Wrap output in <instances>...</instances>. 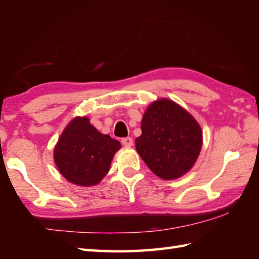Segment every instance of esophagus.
I'll return each instance as SVG.
<instances>
[{
    "label": "esophagus",
    "mask_w": 259,
    "mask_h": 259,
    "mask_svg": "<svg viewBox=\"0 0 259 259\" xmlns=\"http://www.w3.org/2000/svg\"><path fill=\"white\" fill-rule=\"evenodd\" d=\"M122 144L125 147H131L133 145V139L132 137H124V139H122Z\"/></svg>",
    "instance_id": "34e87169"
}]
</instances>
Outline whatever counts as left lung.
Masks as SVG:
<instances>
[{
	"label": "left lung",
	"mask_w": 259,
	"mask_h": 259,
	"mask_svg": "<svg viewBox=\"0 0 259 259\" xmlns=\"http://www.w3.org/2000/svg\"><path fill=\"white\" fill-rule=\"evenodd\" d=\"M202 130L191 114L169 100L148 106L136 151L153 173L175 180L192 168L202 148Z\"/></svg>",
	"instance_id": "1"
}]
</instances>
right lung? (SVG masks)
Returning <instances> with one entry per match:
<instances>
[{
  "label": "right lung",
  "mask_w": 259,
  "mask_h": 259,
  "mask_svg": "<svg viewBox=\"0 0 259 259\" xmlns=\"http://www.w3.org/2000/svg\"><path fill=\"white\" fill-rule=\"evenodd\" d=\"M119 148V142L100 133L88 117H76L57 142L54 160L67 181L79 186H92L108 173L114 154Z\"/></svg>",
  "instance_id": "1"
}]
</instances>
